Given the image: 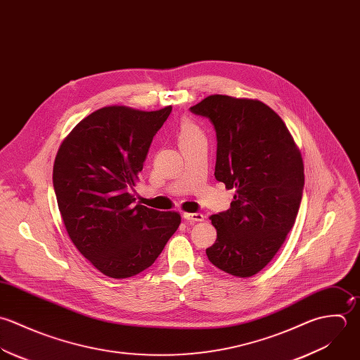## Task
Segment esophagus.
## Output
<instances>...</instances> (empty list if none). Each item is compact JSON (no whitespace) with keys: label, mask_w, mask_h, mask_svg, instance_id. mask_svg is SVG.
I'll use <instances>...</instances> for the list:
<instances>
[{"label":"esophagus","mask_w":360,"mask_h":360,"mask_svg":"<svg viewBox=\"0 0 360 360\" xmlns=\"http://www.w3.org/2000/svg\"><path fill=\"white\" fill-rule=\"evenodd\" d=\"M183 218L188 222H202L204 221L202 214H183Z\"/></svg>","instance_id":"1"}]
</instances>
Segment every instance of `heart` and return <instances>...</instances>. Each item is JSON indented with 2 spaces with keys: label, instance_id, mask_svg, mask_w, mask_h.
Listing matches in <instances>:
<instances>
[{
  "label": "heart",
  "instance_id": "1",
  "mask_svg": "<svg viewBox=\"0 0 360 360\" xmlns=\"http://www.w3.org/2000/svg\"><path fill=\"white\" fill-rule=\"evenodd\" d=\"M202 135L200 128L191 122L190 120H184L180 124V128H179V142H186L188 139H193L195 136H200Z\"/></svg>",
  "mask_w": 360,
  "mask_h": 360
}]
</instances>
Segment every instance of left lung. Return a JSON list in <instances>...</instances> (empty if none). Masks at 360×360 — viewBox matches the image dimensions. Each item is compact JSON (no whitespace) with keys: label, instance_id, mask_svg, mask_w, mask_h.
<instances>
[{"label":"left lung","instance_id":"left-lung-1","mask_svg":"<svg viewBox=\"0 0 360 360\" xmlns=\"http://www.w3.org/2000/svg\"><path fill=\"white\" fill-rule=\"evenodd\" d=\"M217 131L215 177L235 188L231 208L210 217L217 241L207 248L219 269L248 278L278 252L295 225L304 167L282 119L265 103L211 95L190 108Z\"/></svg>","mask_w":360,"mask_h":360}]
</instances>
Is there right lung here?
<instances>
[{"label":"right lung","mask_w":360,"mask_h":360,"mask_svg":"<svg viewBox=\"0 0 360 360\" xmlns=\"http://www.w3.org/2000/svg\"><path fill=\"white\" fill-rule=\"evenodd\" d=\"M172 106L142 112L102 108L60 145L53 186L67 233L102 274L122 279L150 266L177 231V212L134 204L150 142Z\"/></svg>","instance_id":"right-lung-1"}]
</instances>
